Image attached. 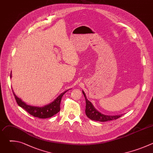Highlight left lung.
Returning a JSON list of instances; mask_svg holds the SVG:
<instances>
[{
    "mask_svg": "<svg viewBox=\"0 0 153 153\" xmlns=\"http://www.w3.org/2000/svg\"><path fill=\"white\" fill-rule=\"evenodd\" d=\"M82 93L84 95L85 101H86V108H85V113L89 119L99 122H106L109 120H116L122 116V115H116V116H108L105 115L100 112L98 111L94 107L91 102L87 99L86 95L83 91Z\"/></svg>",
    "mask_w": 153,
    "mask_h": 153,
    "instance_id": "1",
    "label": "left lung"
}]
</instances>
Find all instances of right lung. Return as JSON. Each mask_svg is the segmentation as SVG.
Here are the masks:
<instances>
[{"mask_svg": "<svg viewBox=\"0 0 153 153\" xmlns=\"http://www.w3.org/2000/svg\"><path fill=\"white\" fill-rule=\"evenodd\" d=\"M10 77H11V73L10 75ZM67 91H65L62 94H60L53 102L44 106L39 107V106H34L26 104L20 98H19L13 92L14 96L17 102V103L19 106L24 108L25 111H27L30 114L33 116L34 117H38L40 119H46L50 118L53 116L54 115L58 113L60 110V105L62 96Z\"/></svg>", "mask_w": 153, "mask_h": 153, "instance_id": "1", "label": "right lung"}]
</instances>
